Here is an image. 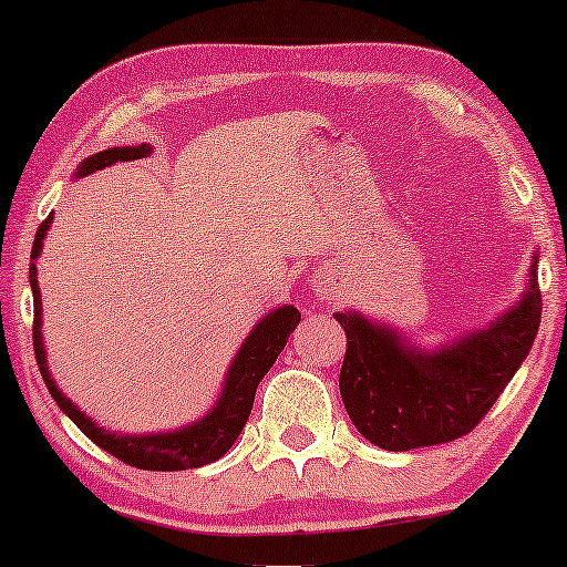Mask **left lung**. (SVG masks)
I'll return each mask as SVG.
<instances>
[{
    "mask_svg": "<svg viewBox=\"0 0 567 567\" xmlns=\"http://www.w3.org/2000/svg\"><path fill=\"white\" fill-rule=\"evenodd\" d=\"M336 320L348 340L340 394L363 439L386 452L444 444L483 421L537 338V255L514 309L439 351H421L359 312H336Z\"/></svg>",
    "mask_w": 567,
    "mask_h": 567,
    "instance_id": "obj_1",
    "label": "left lung"
}]
</instances>
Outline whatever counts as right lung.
Wrapping results in <instances>:
<instances>
[{
	"mask_svg": "<svg viewBox=\"0 0 567 567\" xmlns=\"http://www.w3.org/2000/svg\"><path fill=\"white\" fill-rule=\"evenodd\" d=\"M152 146H113V150L97 152L87 157L76 169V177L95 173V169L111 167L115 162H131L150 157ZM53 221V214L38 227V235L33 239V252L30 258H38L43 250V237ZM38 270L35 262H30V289H33V346H35V361L41 369V377L45 386H49L51 398L59 402V408L72 417L84 436L95 441L100 449L107 454L118 456L121 462L131 464L136 470H154V472H177V470H196L204 464H212L224 456L235 444L239 431L245 429L247 417H250L255 390H258L260 379L268 374L274 367L278 353L284 351L286 340L297 328L301 320L299 309L286 305L281 309H274L268 317L255 324L250 336L239 348L235 361L224 379V390L216 400L214 410L200 421L185 425L181 431L169 433H138V436H126V433H113L100 429V425L82 413L72 400L64 398L56 382L51 379V371L45 367V351H43V336H41V289H38Z\"/></svg>",
	"mask_w": 567,
	"mask_h": 567,
	"instance_id": "right-lung-1",
	"label": "right lung"
}]
</instances>
